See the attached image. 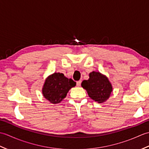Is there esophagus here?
Returning <instances> with one entry per match:
<instances>
[{
  "label": "esophagus",
  "mask_w": 149,
  "mask_h": 149,
  "mask_svg": "<svg viewBox=\"0 0 149 149\" xmlns=\"http://www.w3.org/2000/svg\"><path fill=\"white\" fill-rule=\"evenodd\" d=\"M77 86H81V81H77Z\"/></svg>",
  "instance_id": "obj_1"
}]
</instances>
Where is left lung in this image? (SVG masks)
<instances>
[{"mask_svg":"<svg viewBox=\"0 0 149 149\" xmlns=\"http://www.w3.org/2000/svg\"><path fill=\"white\" fill-rule=\"evenodd\" d=\"M89 79L84 80L81 86L86 90L91 99L98 103H102L109 99L113 91L112 85L107 77L100 72H92Z\"/></svg>","mask_w":149,"mask_h":149,"instance_id":"left-lung-1","label":"left lung"}]
</instances>
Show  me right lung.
<instances>
[{"instance_id":"obj_1","label":"right lung","mask_w":149,"mask_h":149,"mask_svg":"<svg viewBox=\"0 0 149 149\" xmlns=\"http://www.w3.org/2000/svg\"><path fill=\"white\" fill-rule=\"evenodd\" d=\"M76 85L72 79L66 77L62 73H54L46 79L42 93L52 104H58L66 97L68 91Z\"/></svg>"}]
</instances>
